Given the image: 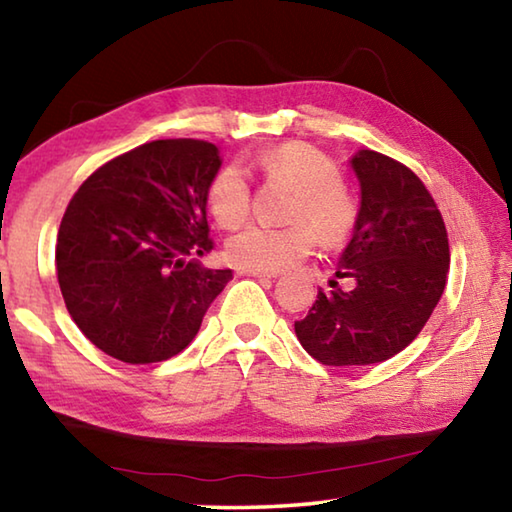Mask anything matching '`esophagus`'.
Segmentation results:
<instances>
[{
	"label": "esophagus",
	"instance_id": "1",
	"mask_svg": "<svg viewBox=\"0 0 512 512\" xmlns=\"http://www.w3.org/2000/svg\"><path fill=\"white\" fill-rule=\"evenodd\" d=\"M239 275H248V277H257V280H273V273H266V271H250V268H239L237 271Z\"/></svg>",
	"mask_w": 512,
	"mask_h": 512
}]
</instances>
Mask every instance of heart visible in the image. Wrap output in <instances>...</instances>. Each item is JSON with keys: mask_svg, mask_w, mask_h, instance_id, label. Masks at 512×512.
<instances>
[{"mask_svg": "<svg viewBox=\"0 0 512 512\" xmlns=\"http://www.w3.org/2000/svg\"><path fill=\"white\" fill-rule=\"evenodd\" d=\"M255 164L268 180L296 189L289 225L253 223L225 244L232 264L250 271H284L316 246V232L327 244L352 235L359 221L357 198L343 185L341 167L314 146L291 142L257 155ZM207 205L219 225L237 228L248 219L250 183L237 164L223 167L207 187Z\"/></svg>", "mask_w": 512, "mask_h": 512, "instance_id": "heart-1", "label": "heart"}]
</instances>
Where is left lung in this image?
Listing matches in <instances>:
<instances>
[{"label": "left lung", "instance_id": "left-lung-1", "mask_svg": "<svg viewBox=\"0 0 512 512\" xmlns=\"http://www.w3.org/2000/svg\"><path fill=\"white\" fill-rule=\"evenodd\" d=\"M361 187L359 221L336 277L354 287L318 291L296 336L325 366H370L402 352L436 309L449 273L447 230L427 187L404 164L361 149L350 158Z\"/></svg>", "mask_w": 512, "mask_h": 512}]
</instances>
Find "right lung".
I'll list each match as a JSON object with an SVG mask.
<instances>
[{
	"mask_svg": "<svg viewBox=\"0 0 512 512\" xmlns=\"http://www.w3.org/2000/svg\"><path fill=\"white\" fill-rule=\"evenodd\" d=\"M219 169L210 142L155 140L103 164L69 201L58 284L76 327L108 357H176L232 280L196 259L212 250L207 187Z\"/></svg>",
	"mask_w": 512,
	"mask_h": 512,
	"instance_id": "right-lung-1",
	"label": "right lung"
}]
</instances>
